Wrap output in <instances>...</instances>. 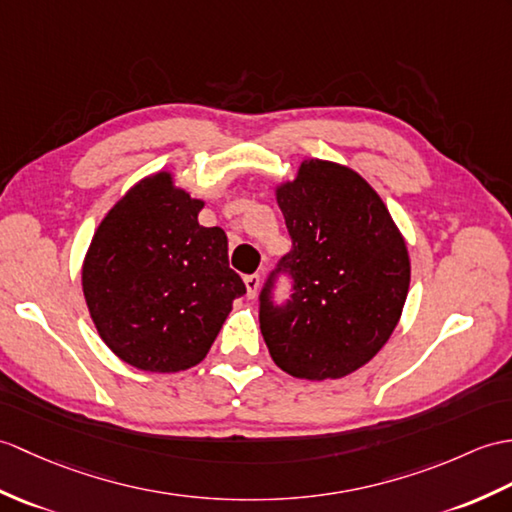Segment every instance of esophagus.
Returning <instances> with one entry per match:
<instances>
[{
    "instance_id": "obj_1",
    "label": "esophagus",
    "mask_w": 512,
    "mask_h": 512,
    "mask_svg": "<svg viewBox=\"0 0 512 512\" xmlns=\"http://www.w3.org/2000/svg\"><path fill=\"white\" fill-rule=\"evenodd\" d=\"M244 283H246L248 299H255L257 292H259V283H261L259 275H248V277H244Z\"/></svg>"
}]
</instances>
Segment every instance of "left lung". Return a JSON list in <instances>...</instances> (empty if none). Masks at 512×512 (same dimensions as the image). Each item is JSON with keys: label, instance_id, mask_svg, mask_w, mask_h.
Segmentation results:
<instances>
[{"label": "left lung", "instance_id": "obj_1", "mask_svg": "<svg viewBox=\"0 0 512 512\" xmlns=\"http://www.w3.org/2000/svg\"><path fill=\"white\" fill-rule=\"evenodd\" d=\"M277 202L292 251L259 294V327L272 360L292 377L340 379L371 362L395 331L410 288L406 240L364 178L334 161L305 159ZM279 271L288 304L271 303Z\"/></svg>", "mask_w": 512, "mask_h": 512}]
</instances>
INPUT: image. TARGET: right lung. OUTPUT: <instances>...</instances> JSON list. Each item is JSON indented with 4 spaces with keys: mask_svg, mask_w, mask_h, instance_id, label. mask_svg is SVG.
I'll use <instances>...</instances> for the list:
<instances>
[{
    "mask_svg": "<svg viewBox=\"0 0 512 512\" xmlns=\"http://www.w3.org/2000/svg\"><path fill=\"white\" fill-rule=\"evenodd\" d=\"M205 200L172 172L141 178L95 229L82 292L100 338L117 358L150 373L205 360L246 285L229 268L220 227H202Z\"/></svg>",
    "mask_w": 512,
    "mask_h": 512,
    "instance_id": "add662e5",
    "label": "right lung"
}]
</instances>
